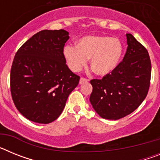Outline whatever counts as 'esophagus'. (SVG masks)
Segmentation results:
<instances>
[{"label":"esophagus","mask_w":160,"mask_h":160,"mask_svg":"<svg viewBox=\"0 0 160 160\" xmlns=\"http://www.w3.org/2000/svg\"><path fill=\"white\" fill-rule=\"evenodd\" d=\"M88 81H89L88 79L85 78H80V81H79V83H80V84H82V83L87 82Z\"/></svg>","instance_id":"obj_1"}]
</instances>
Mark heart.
<instances>
[{"label":"heart","mask_w":160,"mask_h":160,"mask_svg":"<svg viewBox=\"0 0 160 160\" xmlns=\"http://www.w3.org/2000/svg\"><path fill=\"white\" fill-rule=\"evenodd\" d=\"M123 48L118 38L90 35L80 38L76 46H67L63 54L68 66L78 72L90 59V67L98 76H106L116 69L122 56Z\"/></svg>","instance_id":"b5f03b06"}]
</instances>
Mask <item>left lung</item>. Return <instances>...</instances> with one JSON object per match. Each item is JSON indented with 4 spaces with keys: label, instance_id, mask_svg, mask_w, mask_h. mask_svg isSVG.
<instances>
[{
    "label": "left lung",
    "instance_id": "obj_1",
    "mask_svg": "<svg viewBox=\"0 0 160 160\" xmlns=\"http://www.w3.org/2000/svg\"><path fill=\"white\" fill-rule=\"evenodd\" d=\"M128 49L116 69L102 79H92L90 102L99 116L117 120L135 111L148 93L152 63L147 49L127 33Z\"/></svg>",
    "mask_w": 160,
    "mask_h": 160
}]
</instances>
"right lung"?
<instances>
[{"label":"right lung","mask_w":160,"mask_h":160,"mask_svg":"<svg viewBox=\"0 0 160 160\" xmlns=\"http://www.w3.org/2000/svg\"><path fill=\"white\" fill-rule=\"evenodd\" d=\"M64 29L42 30L15 54L10 73L12 98L21 114L38 123L59 117L80 77L66 64L63 49L69 39Z\"/></svg>","instance_id":"add662e5"}]
</instances>
